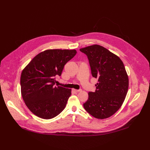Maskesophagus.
<instances>
[{"label": "esophagus", "mask_w": 150, "mask_h": 150, "mask_svg": "<svg viewBox=\"0 0 150 150\" xmlns=\"http://www.w3.org/2000/svg\"><path fill=\"white\" fill-rule=\"evenodd\" d=\"M73 91L75 92V93H78L81 91V90H77V89H73Z\"/></svg>", "instance_id": "1"}]
</instances>
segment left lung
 I'll return each mask as SVG.
<instances>
[{"mask_svg": "<svg viewBox=\"0 0 150 150\" xmlns=\"http://www.w3.org/2000/svg\"><path fill=\"white\" fill-rule=\"evenodd\" d=\"M88 57L93 77L98 78L96 91L89 92L85 110L98 119L114 114L127 96L129 80L122 61L105 47L93 45L80 49Z\"/></svg>", "mask_w": 150, "mask_h": 150, "instance_id": "obj_1", "label": "left lung"}]
</instances>
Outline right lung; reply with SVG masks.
I'll use <instances>...</instances> for the list:
<instances>
[{
    "label": "right lung",
    "mask_w": 150,
    "mask_h": 150,
    "mask_svg": "<svg viewBox=\"0 0 150 150\" xmlns=\"http://www.w3.org/2000/svg\"><path fill=\"white\" fill-rule=\"evenodd\" d=\"M75 50H47L37 54L22 70L21 94L26 106L36 116L50 119L65 108L71 89L54 86Z\"/></svg>",
    "instance_id": "1"
}]
</instances>
